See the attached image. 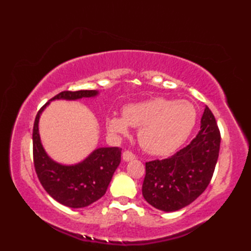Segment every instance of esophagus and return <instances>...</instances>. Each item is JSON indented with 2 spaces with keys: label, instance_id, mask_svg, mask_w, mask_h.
<instances>
[{
  "label": "esophagus",
  "instance_id": "esophagus-1",
  "mask_svg": "<svg viewBox=\"0 0 251 251\" xmlns=\"http://www.w3.org/2000/svg\"><path fill=\"white\" fill-rule=\"evenodd\" d=\"M123 159H124L125 162H130V161H132V159H135L136 158V155L134 153H131L130 151H125V152H123Z\"/></svg>",
  "mask_w": 251,
  "mask_h": 251
}]
</instances>
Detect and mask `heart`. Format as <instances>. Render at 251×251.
<instances>
[{
    "label": "heart",
    "instance_id": "b5f03b06",
    "mask_svg": "<svg viewBox=\"0 0 251 251\" xmlns=\"http://www.w3.org/2000/svg\"><path fill=\"white\" fill-rule=\"evenodd\" d=\"M196 119V109L190 101L156 97L126 105L123 116H108L106 128L115 136H125L129 126L139 127L142 148L154 155H167L188 139Z\"/></svg>",
    "mask_w": 251,
    "mask_h": 251
}]
</instances>
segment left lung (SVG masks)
<instances>
[{"label": "left lung", "instance_id": "left-lung-1", "mask_svg": "<svg viewBox=\"0 0 251 251\" xmlns=\"http://www.w3.org/2000/svg\"><path fill=\"white\" fill-rule=\"evenodd\" d=\"M220 131L206 106L201 130L173 156L146 163L142 195L156 209L170 212L194 201L209 184L220 150Z\"/></svg>", "mask_w": 251, "mask_h": 251}]
</instances>
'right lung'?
Listing matches in <instances>:
<instances>
[{
	"mask_svg": "<svg viewBox=\"0 0 251 251\" xmlns=\"http://www.w3.org/2000/svg\"><path fill=\"white\" fill-rule=\"evenodd\" d=\"M98 90L61 92L51 98L37 112L33 126V162L41 184L52 199L71 208H83L101 199L121 163L122 149L98 148L74 165H63L51 159L44 150L39 132L42 112L50 101L77 100L96 97Z\"/></svg>",
	"mask_w": 251,
	"mask_h": 251,
	"instance_id": "add662e5",
	"label": "right lung"
}]
</instances>
